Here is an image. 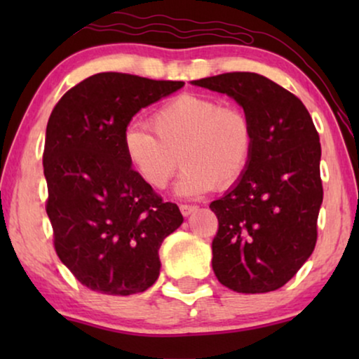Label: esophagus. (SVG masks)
<instances>
[{"instance_id": "obj_1", "label": "esophagus", "mask_w": 359, "mask_h": 359, "mask_svg": "<svg viewBox=\"0 0 359 359\" xmlns=\"http://www.w3.org/2000/svg\"><path fill=\"white\" fill-rule=\"evenodd\" d=\"M196 209H198V205H194V204H181L180 205V210L183 215H189L191 212H194Z\"/></svg>"}]
</instances>
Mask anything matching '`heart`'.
<instances>
[{
  "label": "heart",
  "instance_id": "heart-1",
  "mask_svg": "<svg viewBox=\"0 0 359 359\" xmlns=\"http://www.w3.org/2000/svg\"><path fill=\"white\" fill-rule=\"evenodd\" d=\"M151 130L129 126L124 150L140 178L163 189L181 161L178 193L204 194L238 184L252 163L257 135L248 112L215 97L183 93L161 104L150 117Z\"/></svg>",
  "mask_w": 359,
  "mask_h": 359
}]
</instances>
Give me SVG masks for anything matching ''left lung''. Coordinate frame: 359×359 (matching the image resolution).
Segmentation results:
<instances>
[{"instance_id":"8db88e82","label":"left lung","mask_w":359,"mask_h":359,"mask_svg":"<svg viewBox=\"0 0 359 359\" xmlns=\"http://www.w3.org/2000/svg\"><path fill=\"white\" fill-rule=\"evenodd\" d=\"M193 85L232 96L252 117L257 135L242 181L209 205L219 220L215 276L235 292L276 291L317 243L323 199L318 132L297 96L258 73H222Z\"/></svg>"}]
</instances>
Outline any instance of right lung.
I'll list each match as a JSON object with an SVG mask.
<instances>
[{"label":"right lung","instance_id":"obj_1","mask_svg":"<svg viewBox=\"0 0 359 359\" xmlns=\"http://www.w3.org/2000/svg\"><path fill=\"white\" fill-rule=\"evenodd\" d=\"M183 86L96 73L70 88L48 117L42 161L53 247L91 291L130 296L158 278L161 242L183 215L130 168L124 132L142 107Z\"/></svg>","mask_w":359,"mask_h":359}]
</instances>
